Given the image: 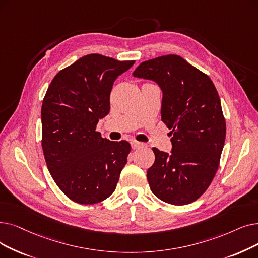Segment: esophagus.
I'll list each match as a JSON object with an SVG mask.
<instances>
[{
	"label": "esophagus",
	"mask_w": 258,
	"mask_h": 258,
	"mask_svg": "<svg viewBox=\"0 0 258 258\" xmlns=\"http://www.w3.org/2000/svg\"><path fill=\"white\" fill-rule=\"evenodd\" d=\"M131 144H132V148H133L134 150L140 149V148L142 147V145H143L141 142H138V141H136V140H133V141L131 142Z\"/></svg>",
	"instance_id": "esophagus-1"
}]
</instances>
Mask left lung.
<instances>
[{"label":"left lung","instance_id":"left-lung-1","mask_svg":"<svg viewBox=\"0 0 258 258\" xmlns=\"http://www.w3.org/2000/svg\"><path fill=\"white\" fill-rule=\"evenodd\" d=\"M134 77L160 86L161 120L173 135L170 155L152 149L155 162L147 172L151 191L167 204H191L211 184L226 140L216 87L208 75L177 54L142 62Z\"/></svg>","mask_w":258,"mask_h":258}]
</instances>
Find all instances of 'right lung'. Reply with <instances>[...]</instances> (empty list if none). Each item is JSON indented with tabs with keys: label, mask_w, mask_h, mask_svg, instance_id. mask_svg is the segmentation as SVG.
Returning <instances> with one entry per match:
<instances>
[{
	"label": "right lung",
	"mask_w": 258,
	"mask_h": 258,
	"mask_svg": "<svg viewBox=\"0 0 258 258\" xmlns=\"http://www.w3.org/2000/svg\"><path fill=\"white\" fill-rule=\"evenodd\" d=\"M134 63L86 54L54 76L43 99L42 149L48 171L77 204L108 198L127 162L131 144L102 138L96 127L109 113L115 80Z\"/></svg>",
	"instance_id": "obj_1"
}]
</instances>
